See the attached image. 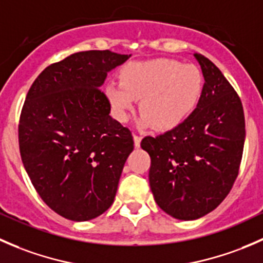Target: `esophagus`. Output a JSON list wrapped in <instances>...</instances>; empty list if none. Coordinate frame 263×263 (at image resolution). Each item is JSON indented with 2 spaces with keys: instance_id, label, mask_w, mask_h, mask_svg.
Here are the masks:
<instances>
[{
  "instance_id": "34e87169",
  "label": "esophagus",
  "mask_w": 263,
  "mask_h": 263,
  "mask_svg": "<svg viewBox=\"0 0 263 263\" xmlns=\"http://www.w3.org/2000/svg\"><path fill=\"white\" fill-rule=\"evenodd\" d=\"M134 142H135V146L140 147V144H141V136L134 135Z\"/></svg>"
}]
</instances>
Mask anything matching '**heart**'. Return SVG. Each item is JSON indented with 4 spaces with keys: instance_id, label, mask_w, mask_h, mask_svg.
I'll list each match as a JSON object with an SVG mask.
<instances>
[{
    "instance_id": "obj_1",
    "label": "heart",
    "mask_w": 263,
    "mask_h": 263,
    "mask_svg": "<svg viewBox=\"0 0 263 263\" xmlns=\"http://www.w3.org/2000/svg\"><path fill=\"white\" fill-rule=\"evenodd\" d=\"M121 84L105 86L113 116L127 122L140 102V128L171 131L181 126L197 107L202 95L203 76L197 66L171 58L137 61L124 66Z\"/></svg>"
}]
</instances>
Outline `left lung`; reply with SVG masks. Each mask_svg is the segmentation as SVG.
Returning <instances> with one entry per match:
<instances>
[{"instance_id": "obj_1", "label": "left lung", "mask_w": 263, "mask_h": 263, "mask_svg": "<svg viewBox=\"0 0 263 263\" xmlns=\"http://www.w3.org/2000/svg\"><path fill=\"white\" fill-rule=\"evenodd\" d=\"M205 84L196 109L177 128L146 136L151 192L159 208L178 220L216 209L238 176L246 139L242 102L221 71L195 53Z\"/></svg>"}]
</instances>
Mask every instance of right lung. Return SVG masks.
<instances>
[{
  "mask_svg": "<svg viewBox=\"0 0 263 263\" xmlns=\"http://www.w3.org/2000/svg\"><path fill=\"white\" fill-rule=\"evenodd\" d=\"M129 57L73 53L42 71L26 95L18 124L24 168L42 200L68 220L95 219L115 201L134 139L109 116L100 87Z\"/></svg>",
  "mask_w": 263,
  "mask_h": 263,
  "instance_id": "add662e5",
  "label": "right lung"
}]
</instances>
